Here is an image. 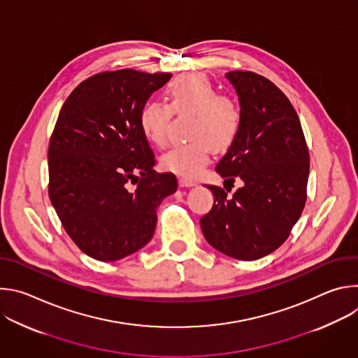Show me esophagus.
I'll list each match as a JSON object with an SVG mask.
<instances>
[{
	"instance_id": "obj_1",
	"label": "esophagus",
	"mask_w": 358,
	"mask_h": 358,
	"mask_svg": "<svg viewBox=\"0 0 358 358\" xmlns=\"http://www.w3.org/2000/svg\"><path fill=\"white\" fill-rule=\"evenodd\" d=\"M178 184L181 187H192V185H195V181H192L189 178H185V177H180L178 178Z\"/></svg>"
}]
</instances>
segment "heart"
Listing matches in <instances>:
<instances>
[{
  "instance_id": "1",
  "label": "heart",
  "mask_w": 358,
  "mask_h": 358,
  "mask_svg": "<svg viewBox=\"0 0 358 358\" xmlns=\"http://www.w3.org/2000/svg\"><path fill=\"white\" fill-rule=\"evenodd\" d=\"M170 103L147 101L140 109L138 126L143 136L152 144L163 145L167 126L174 113H192L185 144L170 148L162 157L164 170L185 178L196 177L211 162L213 145L228 148L242 126V108L231 94L218 93L211 79L202 73H185L176 78L167 87Z\"/></svg>"
}]
</instances>
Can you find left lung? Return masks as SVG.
<instances>
[{
  "label": "left lung",
  "instance_id": "1",
  "mask_svg": "<svg viewBox=\"0 0 358 358\" xmlns=\"http://www.w3.org/2000/svg\"><path fill=\"white\" fill-rule=\"evenodd\" d=\"M225 78L238 93L243 119L215 167L225 178V189L207 185L215 199L199 225L217 250L257 261L287 239L301 215L308 198L309 150L296 110L275 83L248 71H232ZM235 179L244 184L228 196Z\"/></svg>",
  "mask_w": 358,
  "mask_h": 358
}]
</instances>
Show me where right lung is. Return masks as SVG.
Returning a JSON list of instances; mask_svg holds the SVG:
<instances>
[{"label":"right lung","mask_w":358,"mask_h":358,"mask_svg":"<svg viewBox=\"0 0 358 358\" xmlns=\"http://www.w3.org/2000/svg\"><path fill=\"white\" fill-rule=\"evenodd\" d=\"M171 73L101 72L79 83L59 112L48 148L52 206L90 258L113 262L150 242L157 207L178 184L157 173L138 126L140 109Z\"/></svg>","instance_id":"add662e5"}]
</instances>
